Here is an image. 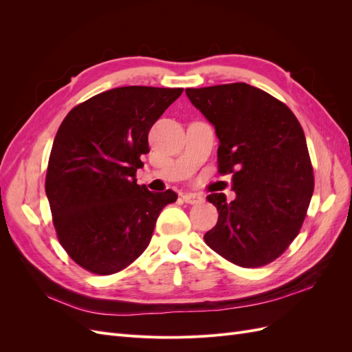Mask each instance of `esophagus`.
Returning a JSON list of instances; mask_svg holds the SVG:
<instances>
[{"label":"esophagus","mask_w":352,"mask_h":352,"mask_svg":"<svg viewBox=\"0 0 352 352\" xmlns=\"http://www.w3.org/2000/svg\"><path fill=\"white\" fill-rule=\"evenodd\" d=\"M182 198H184V201L186 202V204H199V202L204 201V198H202V195L194 194V192L185 194Z\"/></svg>","instance_id":"1"}]
</instances>
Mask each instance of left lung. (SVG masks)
<instances>
[{
  "mask_svg": "<svg viewBox=\"0 0 352 352\" xmlns=\"http://www.w3.org/2000/svg\"><path fill=\"white\" fill-rule=\"evenodd\" d=\"M186 95L219 138L221 175L232 173L236 198L207 197L217 225L208 247L241 267L276 260L296 238L313 195V167L295 114L270 94L248 83L188 88Z\"/></svg>",
  "mask_w": 352,
  "mask_h": 352,
  "instance_id": "left-lung-1",
  "label": "left lung"
}]
</instances>
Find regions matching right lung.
<instances>
[{
    "mask_svg": "<svg viewBox=\"0 0 352 352\" xmlns=\"http://www.w3.org/2000/svg\"><path fill=\"white\" fill-rule=\"evenodd\" d=\"M182 88L123 87L76 105L50 154L45 192L61 247L95 274L123 270L145 251L176 192L136 184L148 132Z\"/></svg>",
    "mask_w": 352,
    "mask_h": 352,
    "instance_id": "right-lung-1",
    "label": "right lung"
}]
</instances>
